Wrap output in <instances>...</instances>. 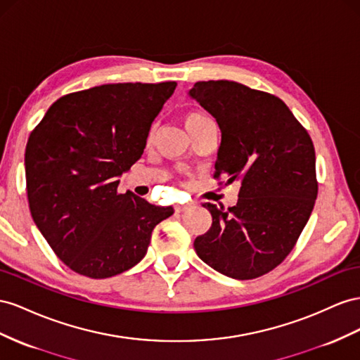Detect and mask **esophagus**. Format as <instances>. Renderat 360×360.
Listing matches in <instances>:
<instances>
[{
  "label": "esophagus",
  "instance_id": "1",
  "mask_svg": "<svg viewBox=\"0 0 360 360\" xmlns=\"http://www.w3.org/2000/svg\"><path fill=\"white\" fill-rule=\"evenodd\" d=\"M193 201H189V202H184V204H177L176 206V212H184V210H188V209H191V207H193Z\"/></svg>",
  "mask_w": 360,
  "mask_h": 360
}]
</instances>
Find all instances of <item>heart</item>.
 <instances>
[{
  "instance_id": "heart-1",
  "label": "heart",
  "mask_w": 360,
  "mask_h": 360,
  "mask_svg": "<svg viewBox=\"0 0 360 360\" xmlns=\"http://www.w3.org/2000/svg\"><path fill=\"white\" fill-rule=\"evenodd\" d=\"M183 120H184V125H186V129L191 131L193 127H197L198 124L206 122V121H209L210 118H209V116H207L206 113H202V112L191 110V112H188L186 115H184Z\"/></svg>"
}]
</instances>
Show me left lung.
<instances>
[{
    "label": "left lung",
    "instance_id": "1",
    "mask_svg": "<svg viewBox=\"0 0 360 360\" xmlns=\"http://www.w3.org/2000/svg\"><path fill=\"white\" fill-rule=\"evenodd\" d=\"M221 129L215 179L240 183L236 206L204 202L212 227L193 240L198 257L238 280L286 259L318 195L315 148L278 96L236 82H198L189 91Z\"/></svg>",
    "mask_w": 360,
    "mask_h": 360
}]
</instances>
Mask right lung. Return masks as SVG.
<instances>
[{"instance_id": "obj_1", "label": "right lung", "mask_w": 360, "mask_h": 360, "mask_svg": "<svg viewBox=\"0 0 360 360\" xmlns=\"http://www.w3.org/2000/svg\"><path fill=\"white\" fill-rule=\"evenodd\" d=\"M177 83H116L57 100L25 148L34 224L66 266L91 278L130 269L174 209L118 192Z\"/></svg>"}]
</instances>
